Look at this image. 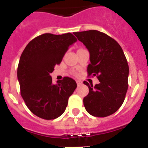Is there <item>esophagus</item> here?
I'll use <instances>...</instances> for the list:
<instances>
[{"label":"esophagus","instance_id":"obj_1","mask_svg":"<svg viewBox=\"0 0 148 148\" xmlns=\"http://www.w3.org/2000/svg\"><path fill=\"white\" fill-rule=\"evenodd\" d=\"M76 83H77V85H78V86H80V85H82V81L77 80V81H76Z\"/></svg>","mask_w":148,"mask_h":148}]
</instances>
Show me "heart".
<instances>
[{
	"label": "heart",
	"instance_id": "1",
	"mask_svg": "<svg viewBox=\"0 0 148 148\" xmlns=\"http://www.w3.org/2000/svg\"><path fill=\"white\" fill-rule=\"evenodd\" d=\"M74 74H75V73H74Z\"/></svg>",
	"mask_w": 148,
	"mask_h": 148
}]
</instances>
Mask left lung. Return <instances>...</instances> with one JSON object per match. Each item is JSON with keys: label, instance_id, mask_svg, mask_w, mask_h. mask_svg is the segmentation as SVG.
<instances>
[{"label": "left lung", "instance_id": "1", "mask_svg": "<svg viewBox=\"0 0 148 148\" xmlns=\"http://www.w3.org/2000/svg\"><path fill=\"white\" fill-rule=\"evenodd\" d=\"M90 52L88 75L98 78L99 84L87 82L89 93L84 98L86 110L95 117L116 113L125 99L128 89L129 66L121 46L114 39L97 30L74 32Z\"/></svg>", "mask_w": 148, "mask_h": 148}]
</instances>
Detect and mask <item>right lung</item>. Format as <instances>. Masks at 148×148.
Wrapping results in <instances>:
<instances>
[{
    "mask_svg": "<svg viewBox=\"0 0 148 148\" xmlns=\"http://www.w3.org/2000/svg\"><path fill=\"white\" fill-rule=\"evenodd\" d=\"M76 40L70 32L43 34L32 39L21 56L18 66L21 95L27 108L39 118L52 120L61 116L76 88L73 78L64 77L53 84L49 75Z\"/></svg>",
    "mask_w": 148,
    "mask_h": 148,
    "instance_id": "add662e5",
    "label": "right lung"
}]
</instances>
